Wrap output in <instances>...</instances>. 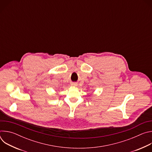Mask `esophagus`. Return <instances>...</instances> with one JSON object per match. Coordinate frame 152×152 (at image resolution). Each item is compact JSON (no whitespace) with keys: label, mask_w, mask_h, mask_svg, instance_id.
<instances>
[{"label":"esophagus","mask_w":152,"mask_h":152,"mask_svg":"<svg viewBox=\"0 0 152 152\" xmlns=\"http://www.w3.org/2000/svg\"><path fill=\"white\" fill-rule=\"evenodd\" d=\"M76 85V83H73L72 84V85Z\"/></svg>","instance_id":"esophagus-1"}]
</instances>
